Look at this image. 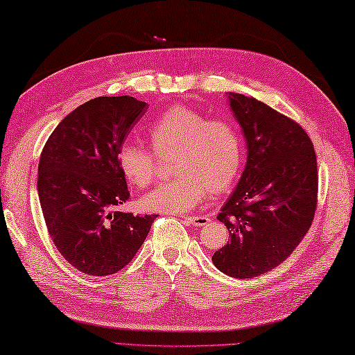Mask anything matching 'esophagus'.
Wrapping results in <instances>:
<instances>
[{
	"instance_id": "34e87169",
	"label": "esophagus",
	"mask_w": 355,
	"mask_h": 355,
	"mask_svg": "<svg viewBox=\"0 0 355 355\" xmlns=\"http://www.w3.org/2000/svg\"><path fill=\"white\" fill-rule=\"evenodd\" d=\"M184 220L193 227H202L209 224L210 219L207 216H184Z\"/></svg>"
}]
</instances>
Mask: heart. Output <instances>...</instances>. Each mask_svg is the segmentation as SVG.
<instances>
[{"label":"heart","instance_id":"obj_1","mask_svg":"<svg viewBox=\"0 0 355 355\" xmlns=\"http://www.w3.org/2000/svg\"><path fill=\"white\" fill-rule=\"evenodd\" d=\"M153 150L173 159L176 179L159 185L140 199L146 211L187 213L202 204L207 193L230 189L243 166V144L235 125L210 119L187 106H171L150 125ZM117 165L128 182L145 189L159 176V160L150 148L125 142L117 151Z\"/></svg>","mask_w":355,"mask_h":355}]
</instances>
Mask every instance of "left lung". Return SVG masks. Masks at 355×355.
<instances>
[{
  "label": "left lung",
  "mask_w": 355,
  "mask_h": 355,
  "mask_svg": "<svg viewBox=\"0 0 355 355\" xmlns=\"http://www.w3.org/2000/svg\"><path fill=\"white\" fill-rule=\"evenodd\" d=\"M245 139L247 162L236 189L220 209L230 241L211 257L233 278L275 269L309 230L317 209V157L297 122L253 97L229 92Z\"/></svg>",
  "instance_id": "obj_1"
}]
</instances>
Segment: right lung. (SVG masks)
Returning a JSON list of instances; mask_svg holds the SVG:
<instances>
[{
  "instance_id": "obj_1",
  "label": "right lung",
  "mask_w": 355,
  "mask_h": 355,
  "mask_svg": "<svg viewBox=\"0 0 355 355\" xmlns=\"http://www.w3.org/2000/svg\"><path fill=\"white\" fill-rule=\"evenodd\" d=\"M146 110L130 96L92 98L57 125L42 151L37 190L48 232L85 275L123 269L157 216L117 209L130 199L117 151Z\"/></svg>"
}]
</instances>
